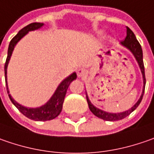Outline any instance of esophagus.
I'll return each instance as SVG.
<instances>
[{
  "label": "esophagus",
  "instance_id": "34e87169",
  "mask_svg": "<svg viewBox=\"0 0 154 154\" xmlns=\"http://www.w3.org/2000/svg\"><path fill=\"white\" fill-rule=\"evenodd\" d=\"M77 76L79 77H84L87 75V71L85 69H83V68H80L77 70Z\"/></svg>",
  "mask_w": 154,
  "mask_h": 154
}]
</instances>
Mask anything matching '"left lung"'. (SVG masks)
<instances>
[{
    "label": "left lung",
    "mask_w": 154,
    "mask_h": 154,
    "mask_svg": "<svg viewBox=\"0 0 154 154\" xmlns=\"http://www.w3.org/2000/svg\"><path fill=\"white\" fill-rule=\"evenodd\" d=\"M121 43L125 47H127L128 49L130 50L131 52L133 53V55L135 57V59L137 60L139 66H140V70H141V73H142V77H143V91H142V94L140 97V99L138 100L137 103L134 104L131 109H129L128 110L124 111V112H122V113H108V112H105V111L97 109L90 103V99H89V97L86 94V98H87V102H88V105H89L90 111L98 118H101V119L105 120V121H109V122L119 121V120H122V119L127 117L128 116H129L131 113L134 110L140 103V102L142 100V97H143L144 91H145V86H146V77H145V68H144L142 49H141V46H140V45L139 41H138L135 35H134V33L128 26H127V36H126L123 41H122Z\"/></svg>",
    "instance_id": "1"
}]
</instances>
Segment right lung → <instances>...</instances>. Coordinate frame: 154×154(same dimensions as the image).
Segmentation results:
<instances>
[{"label":"right lung","mask_w":154,"mask_h":154,"mask_svg":"<svg viewBox=\"0 0 154 154\" xmlns=\"http://www.w3.org/2000/svg\"><path fill=\"white\" fill-rule=\"evenodd\" d=\"M43 26V23H38V22L29 24L26 26H25L24 28H22L14 37L12 38V40L9 43L8 50V57L6 59L4 70H5V80H6V84H7L8 94V97L10 98L11 102L13 103V104L20 110V112H21L24 116L27 118H29L31 120H33V121H43V122H45V121L52 120V119L56 118L60 114V112L62 111V108H63V103H64L66 91L68 90V87H69L70 83L77 78V74L74 72L68 77H66L64 80H63L61 82V84L57 86V90L54 92V94L52 95V97H51L50 100L45 105L41 106V107H38V108H26V107H24L22 105L18 103L16 101L14 100V98L11 97V95L9 94V90H8V82H7V69H8V62L10 60L13 51L14 49V46L26 34H27L28 32L37 30Z\"/></svg>","instance_id":"add662e5"}]
</instances>
